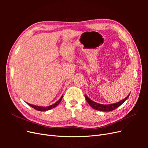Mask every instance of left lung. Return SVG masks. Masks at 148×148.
I'll return each instance as SVG.
<instances>
[{
  "label": "left lung",
  "mask_w": 148,
  "mask_h": 148,
  "mask_svg": "<svg viewBox=\"0 0 148 148\" xmlns=\"http://www.w3.org/2000/svg\"><path fill=\"white\" fill-rule=\"evenodd\" d=\"M130 95V93L129 95L125 98V99H123L122 101H120L118 102H116L115 104H107V105L99 104V103H97L95 101H93L91 99H89L86 95H84V97L86 98V100L87 101L88 104L90 105V106L94 109L102 111V112H109L117 109L118 107L122 105L123 103L127 99V98L129 97Z\"/></svg>",
  "instance_id": "1"
}]
</instances>
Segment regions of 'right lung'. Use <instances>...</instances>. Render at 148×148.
Here are the masks:
<instances>
[{
  "mask_svg": "<svg viewBox=\"0 0 148 148\" xmlns=\"http://www.w3.org/2000/svg\"><path fill=\"white\" fill-rule=\"evenodd\" d=\"M62 97H63V96H62L60 98V99L57 102H56V103H54V104H53L51 106H47V107H42V106H35V105H33V104H29V103L26 102V104H28L29 106H30L31 107H33V108H34V109L37 110H39V111H46V110H50L51 109H53L54 108V107H56V106H57L58 105H59V103L60 102V101H62Z\"/></svg>",
  "mask_w": 148,
  "mask_h": 148,
  "instance_id": "1",
  "label": "right lung"
}]
</instances>
